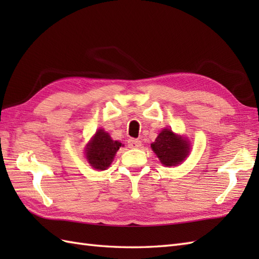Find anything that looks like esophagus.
I'll return each mask as SVG.
<instances>
[{
  "label": "esophagus",
  "mask_w": 259,
  "mask_h": 259,
  "mask_svg": "<svg viewBox=\"0 0 259 259\" xmlns=\"http://www.w3.org/2000/svg\"><path fill=\"white\" fill-rule=\"evenodd\" d=\"M128 146L130 148H139L141 146V141L138 139H135V138H130L128 140Z\"/></svg>",
  "instance_id": "esophagus-1"
}]
</instances>
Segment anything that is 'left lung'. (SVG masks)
Instances as JSON below:
<instances>
[{
    "label": "left lung",
    "instance_id": "left-lung-1",
    "mask_svg": "<svg viewBox=\"0 0 259 259\" xmlns=\"http://www.w3.org/2000/svg\"><path fill=\"white\" fill-rule=\"evenodd\" d=\"M188 141L175 135L170 129H163L151 144L159 160L164 166H177L189 153Z\"/></svg>",
    "mask_w": 259,
    "mask_h": 259
}]
</instances>
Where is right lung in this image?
<instances>
[{"mask_svg": "<svg viewBox=\"0 0 259 259\" xmlns=\"http://www.w3.org/2000/svg\"><path fill=\"white\" fill-rule=\"evenodd\" d=\"M120 147L119 141L112 140L106 131L99 129L87 147L85 156L93 168L104 170L111 164L115 152Z\"/></svg>", "mask_w": 259, "mask_h": 259, "instance_id": "1", "label": "right lung"}]
</instances>
